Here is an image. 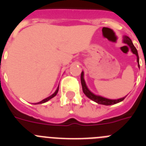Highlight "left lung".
Instances as JSON below:
<instances>
[{"label": "left lung", "instance_id": "1", "mask_svg": "<svg viewBox=\"0 0 146 146\" xmlns=\"http://www.w3.org/2000/svg\"><path fill=\"white\" fill-rule=\"evenodd\" d=\"M123 42L127 44L128 45H129L130 47H131V52L137 55V63H138V66L140 67V64H139V56H138V53H137V49L135 48V47L134 46L133 43H132V42H131V40L130 39V38H129L128 36H125L123 37ZM81 84H82L83 93L86 94V96H87L89 99H91V100H93V101L96 102L98 103V104H104V105H111V104H117V103L123 101V99L126 98V96H125V97L121 98V99H106V98L102 97V96L94 95L93 93H91V91H89L88 89L87 86H86V82H85V80H84V78H83V72L81 73Z\"/></svg>", "mask_w": 146, "mask_h": 146}]
</instances>
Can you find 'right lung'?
<instances>
[{
    "mask_svg": "<svg viewBox=\"0 0 146 146\" xmlns=\"http://www.w3.org/2000/svg\"><path fill=\"white\" fill-rule=\"evenodd\" d=\"M58 88H59V86H58ZM58 88H57V90H56V91H55V92L54 93V94H52V95H51V96H49V97L46 98V99H43V100H42V101L39 102H38V103H37V104H42V103H44V102H47V101H48V100H50V99H52V98H53L54 96H55V95H56V94H57L58 91Z\"/></svg>",
    "mask_w": 146,
    "mask_h": 146,
    "instance_id": "1",
    "label": "right lung"
}]
</instances>
